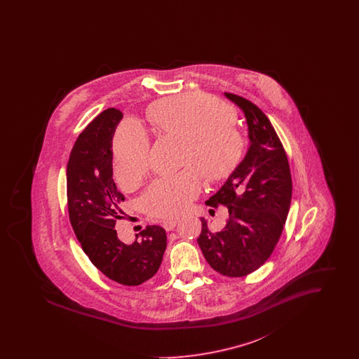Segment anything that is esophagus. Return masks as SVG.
I'll list each match as a JSON object with an SVG mask.
<instances>
[{
  "mask_svg": "<svg viewBox=\"0 0 359 359\" xmlns=\"http://www.w3.org/2000/svg\"><path fill=\"white\" fill-rule=\"evenodd\" d=\"M177 222H179L177 219H167V221L163 222V227H164L167 231H171V230H173V229L176 227Z\"/></svg>",
  "mask_w": 359,
  "mask_h": 359,
  "instance_id": "34e87169",
  "label": "esophagus"
}]
</instances>
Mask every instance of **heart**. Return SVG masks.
<instances>
[{
	"label": "heart",
	"instance_id": "b5f03b06",
	"mask_svg": "<svg viewBox=\"0 0 359 359\" xmlns=\"http://www.w3.org/2000/svg\"><path fill=\"white\" fill-rule=\"evenodd\" d=\"M149 118L156 129L182 140L176 175L152 183L141 198V207L154 218H172L186 211L202 191V174L219 182L237 168L243 138L236 114L222 102L201 93H186L154 103ZM116 173L123 186H135L148 165L149 140L136 122L122 123L114 138Z\"/></svg>",
	"mask_w": 359,
	"mask_h": 359
}]
</instances>
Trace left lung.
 I'll return each mask as SVG.
<instances>
[{
    "label": "left lung",
    "mask_w": 359,
    "mask_h": 359,
    "mask_svg": "<svg viewBox=\"0 0 359 359\" xmlns=\"http://www.w3.org/2000/svg\"><path fill=\"white\" fill-rule=\"evenodd\" d=\"M226 98L243 111L249 147L243 160L205 205H224L229 219L221 231L205 218L198 238L210 266L227 277H243L271 257L283 233L292 199L290 164L271 121L255 103L230 93Z\"/></svg>",
    "instance_id": "obj_1"
}]
</instances>
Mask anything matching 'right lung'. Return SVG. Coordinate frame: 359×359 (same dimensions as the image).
<instances>
[{"label": "right lung", "instance_id": "obj_1", "mask_svg": "<svg viewBox=\"0 0 359 359\" xmlns=\"http://www.w3.org/2000/svg\"><path fill=\"white\" fill-rule=\"evenodd\" d=\"M110 107L76 138L67 163L69 222L90 261L106 277L135 287L157 273L167 248L160 226H147L135 242L123 243L114 229L125 201L113 180V137L122 120Z\"/></svg>", "mask_w": 359, "mask_h": 359}]
</instances>
